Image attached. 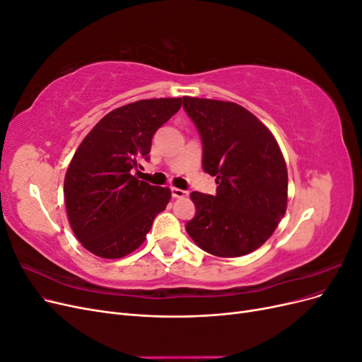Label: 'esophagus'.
<instances>
[{"instance_id": "esophagus-1", "label": "esophagus", "mask_w": 362, "mask_h": 362, "mask_svg": "<svg viewBox=\"0 0 362 362\" xmlns=\"http://www.w3.org/2000/svg\"><path fill=\"white\" fill-rule=\"evenodd\" d=\"M170 193H172L173 198H185V196L189 194L185 190H181V189H177V187H172Z\"/></svg>"}]
</instances>
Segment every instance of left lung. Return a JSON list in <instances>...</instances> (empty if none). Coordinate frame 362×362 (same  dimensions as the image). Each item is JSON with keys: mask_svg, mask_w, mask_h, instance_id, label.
<instances>
[{"mask_svg": "<svg viewBox=\"0 0 362 362\" xmlns=\"http://www.w3.org/2000/svg\"><path fill=\"white\" fill-rule=\"evenodd\" d=\"M202 140V169L216 194L192 192L193 242L216 257H243L267 242L287 210L288 175L275 137L245 107L182 98Z\"/></svg>", "mask_w": 362, "mask_h": 362, "instance_id": "obj_1", "label": "left lung"}]
</instances>
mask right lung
<instances>
[{
    "label": "right lung",
    "mask_w": 362,
    "mask_h": 362,
    "mask_svg": "<svg viewBox=\"0 0 362 362\" xmlns=\"http://www.w3.org/2000/svg\"><path fill=\"white\" fill-rule=\"evenodd\" d=\"M181 98L141 100L115 108L76 149L64 177L75 237L101 258H122L145 242L170 190L139 181L156 131L180 110Z\"/></svg>",
    "instance_id": "right-lung-1"
}]
</instances>
